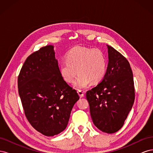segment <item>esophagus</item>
Segmentation results:
<instances>
[{
	"mask_svg": "<svg viewBox=\"0 0 153 153\" xmlns=\"http://www.w3.org/2000/svg\"><path fill=\"white\" fill-rule=\"evenodd\" d=\"M77 92H78V95L80 96V98H82V97H84V92H83L82 91H80V90H78V91H77Z\"/></svg>",
	"mask_w": 153,
	"mask_h": 153,
	"instance_id": "esophagus-1",
	"label": "esophagus"
}]
</instances>
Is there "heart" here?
I'll use <instances>...</instances> for the list:
<instances>
[{
    "instance_id": "obj_1",
    "label": "heart",
    "mask_w": 153,
    "mask_h": 153,
    "mask_svg": "<svg viewBox=\"0 0 153 153\" xmlns=\"http://www.w3.org/2000/svg\"><path fill=\"white\" fill-rule=\"evenodd\" d=\"M106 66L107 61L102 50L78 46L68 53L66 61L60 64L59 72L68 83H73L78 73L75 85L84 89L91 83L96 84L103 79Z\"/></svg>"
}]
</instances>
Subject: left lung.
<instances>
[{
    "mask_svg": "<svg viewBox=\"0 0 153 153\" xmlns=\"http://www.w3.org/2000/svg\"><path fill=\"white\" fill-rule=\"evenodd\" d=\"M108 63L103 79L87 91L91 118L101 131L114 133L122 128L135 100L133 72L128 60L107 45Z\"/></svg>",
    "mask_w": 153,
    "mask_h": 153,
    "instance_id": "obj_1",
    "label": "left lung"
}]
</instances>
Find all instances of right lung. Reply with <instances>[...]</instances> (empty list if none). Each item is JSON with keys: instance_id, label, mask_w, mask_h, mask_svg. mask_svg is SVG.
Here are the masks:
<instances>
[{"instance_id": "add662e5", "label": "right lung", "mask_w": 153, "mask_h": 153, "mask_svg": "<svg viewBox=\"0 0 153 153\" xmlns=\"http://www.w3.org/2000/svg\"><path fill=\"white\" fill-rule=\"evenodd\" d=\"M18 88L25 116L35 129L50 137L66 129L80 97L60 74L52 45L27 58L18 77Z\"/></svg>"}]
</instances>
